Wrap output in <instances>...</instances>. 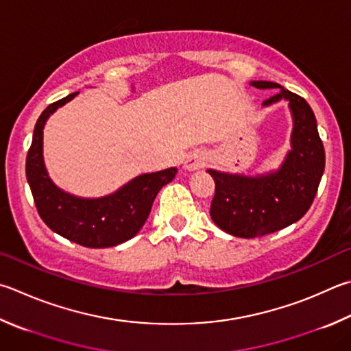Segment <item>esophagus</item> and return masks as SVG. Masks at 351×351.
I'll return each mask as SVG.
<instances>
[{"label":"esophagus","mask_w":351,"mask_h":351,"mask_svg":"<svg viewBox=\"0 0 351 351\" xmlns=\"http://www.w3.org/2000/svg\"><path fill=\"white\" fill-rule=\"evenodd\" d=\"M207 162V155L204 154L202 150H195L192 154H189L186 161H184V167L187 170H196V169H201L206 165Z\"/></svg>","instance_id":"34e87169"}]
</instances>
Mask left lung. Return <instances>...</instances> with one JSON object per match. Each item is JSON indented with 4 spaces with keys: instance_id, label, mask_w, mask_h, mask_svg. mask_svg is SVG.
I'll return each mask as SVG.
<instances>
[{
    "instance_id": "obj_1",
    "label": "left lung",
    "mask_w": 351,
    "mask_h": 351,
    "mask_svg": "<svg viewBox=\"0 0 351 351\" xmlns=\"http://www.w3.org/2000/svg\"><path fill=\"white\" fill-rule=\"evenodd\" d=\"M258 88H279L263 106L289 101L293 114L291 150L276 171L228 175L208 169L215 180L210 216L221 230L238 238H259L302 218L313 202L326 167V152L307 101L270 81H252Z\"/></svg>"
}]
</instances>
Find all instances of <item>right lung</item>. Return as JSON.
Listing matches in <instances>:
<instances>
[{"label": "right lung", "instance_id": "1", "mask_svg": "<svg viewBox=\"0 0 351 351\" xmlns=\"http://www.w3.org/2000/svg\"><path fill=\"white\" fill-rule=\"evenodd\" d=\"M76 95L78 92L70 93L47 106L38 118L25 159V176L38 213L50 230L82 247H113L129 241L141 230L158 192L173 180L178 169L170 167L155 173L139 175L114 193L95 199L62 192L52 182L44 167L43 129L50 114Z\"/></svg>", "mask_w": 351, "mask_h": 351}]
</instances>
